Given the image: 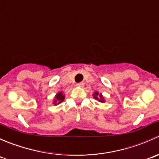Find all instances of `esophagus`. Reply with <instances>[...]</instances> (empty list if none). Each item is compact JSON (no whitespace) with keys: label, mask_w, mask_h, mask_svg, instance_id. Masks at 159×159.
Instances as JSON below:
<instances>
[{"label":"esophagus","mask_w":159,"mask_h":159,"mask_svg":"<svg viewBox=\"0 0 159 159\" xmlns=\"http://www.w3.org/2000/svg\"><path fill=\"white\" fill-rule=\"evenodd\" d=\"M83 86H84V83H83V82L76 83V86H79V87H83Z\"/></svg>","instance_id":"34e87169"}]
</instances>
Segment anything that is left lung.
Returning a JSON list of instances; mask_svg holds the SVG:
<instances>
[{"label": "left lung", "mask_w": 159, "mask_h": 159, "mask_svg": "<svg viewBox=\"0 0 159 159\" xmlns=\"http://www.w3.org/2000/svg\"><path fill=\"white\" fill-rule=\"evenodd\" d=\"M98 94H99V93H97V92H96L95 93H94V98L96 99V100H97V96H98ZM99 97H100V99H99V101L100 102H103V97H102V95L101 94H100V95H99Z\"/></svg>", "instance_id": "1"}]
</instances>
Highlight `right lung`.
<instances>
[{
    "label": "right lung",
    "instance_id": "right-lung-1",
    "mask_svg": "<svg viewBox=\"0 0 159 159\" xmlns=\"http://www.w3.org/2000/svg\"><path fill=\"white\" fill-rule=\"evenodd\" d=\"M64 98H65V96L62 95V93H61V92L58 93L57 95L56 96V100H54V103H61V102H62V101H63Z\"/></svg>",
    "mask_w": 159,
    "mask_h": 159
}]
</instances>
